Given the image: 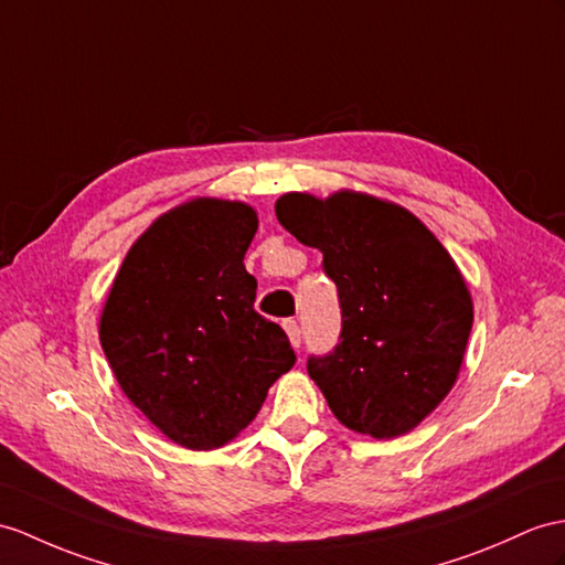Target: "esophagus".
<instances>
[{"instance_id": "esophagus-1", "label": "esophagus", "mask_w": 565, "mask_h": 565, "mask_svg": "<svg viewBox=\"0 0 565 565\" xmlns=\"http://www.w3.org/2000/svg\"><path fill=\"white\" fill-rule=\"evenodd\" d=\"M282 328H285L287 338H290L292 348H295V350H299V345H301V330H299V323H297V321H292V319H287V321L282 323Z\"/></svg>"}]
</instances>
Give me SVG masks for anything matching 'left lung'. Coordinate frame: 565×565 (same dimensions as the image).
Returning <instances> with one entry per match:
<instances>
[{"instance_id":"left-lung-1","label":"left lung","mask_w":565,"mask_h":565,"mask_svg":"<svg viewBox=\"0 0 565 565\" xmlns=\"http://www.w3.org/2000/svg\"><path fill=\"white\" fill-rule=\"evenodd\" d=\"M280 225L323 254L342 330L307 371L333 415L356 434L395 438L438 407L458 379L472 297L456 260L422 220L356 191L285 194Z\"/></svg>"}]
</instances>
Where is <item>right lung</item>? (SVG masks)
I'll return each instance as SVG.
<instances>
[{"label":"right lung","instance_id":"1","mask_svg":"<svg viewBox=\"0 0 565 565\" xmlns=\"http://www.w3.org/2000/svg\"><path fill=\"white\" fill-rule=\"evenodd\" d=\"M256 227V211L239 201L177 205L134 242L100 316L124 395L191 450L246 429L297 360L285 330L254 309L244 254Z\"/></svg>","mask_w":565,"mask_h":565}]
</instances>
